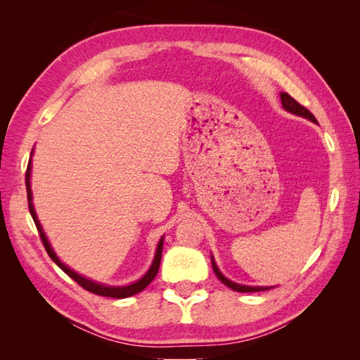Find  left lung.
Returning <instances> with one entry per match:
<instances>
[{
  "mask_svg": "<svg viewBox=\"0 0 360 360\" xmlns=\"http://www.w3.org/2000/svg\"><path fill=\"white\" fill-rule=\"evenodd\" d=\"M280 98H281L283 108H285L286 111L295 114V116H302V117H304V119H309V120L316 122V124H317V119L314 117V114H312L309 110L304 108L303 105L298 103V102L295 101V98L290 97L288 93H281V94H280ZM212 267H213V272L217 274V277H218L221 281H223L227 288H231V289L236 290V292H259V290L269 289V288H262V286H244V285H238V283L231 281L229 278H226L223 274H221V271L218 269V266H217L215 259H213V258H212Z\"/></svg>",
  "mask_w": 360,
  "mask_h": 360,
  "instance_id": "1",
  "label": "left lung"
}]
</instances>
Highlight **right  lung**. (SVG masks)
<instances>
[{
	"label": "right lung",
	"mask_w": 360,
	"mask_h": 360,
	"mask_svg": "<svg viewBox=\"0 0 360 360\" xmlns=\"http://www.w3.org/2000/svg\"><path fill=\"white\" fill-rule=\"evenodd\" d=\"M30 156H32V153H30ZM30 160L27 164V170H26V190H27V202H29V212L30 215H32L34 218V223L37 226V231L38 233H40V238L43 241V246L46 249V252H48V255L51 257V259L53 263H56L60 269H62L65 274L70 275V277L77 281L79 285L83 288L89 290V292L93 294H97V295H102V297H112V298H127V297H131L137 292H141V290H143L145 288H147L150 283L153 281V278L156 277V274L159 271V264H160V258H162V246H164V238L159 240V244H158V249H156V255H155V259H153V264L148 269V272L143 275V277L141 280H137L136 283H133V285H128V286H106V285H102V283H96L93 280H88L83 277V275H79L77 272H74L72 269H70V267L65 266L62 262H60L58 257L56 255V252L52 250L51 244L48 241V238H46V235L43 232V227L40 224V221H38L37 218V213L34 210V204H32V192H30Z\"/></svg>",
	"instance_id": "right-lung-1"
}]
</instances>
